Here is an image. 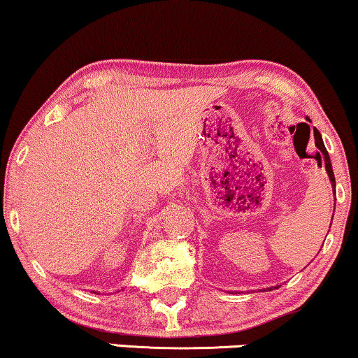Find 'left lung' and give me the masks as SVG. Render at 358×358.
<instances>
[{
  "instance_id": "obj_1",
  "label": "left lung",
  "mask_w": 358,
  "mask_h": 358,
  "mask_svg": "<svg viewBox=\"0 0 358 358\" xmlns=\"http://www.w3.org/2000/svg\"><path fill=\"white\" fill-rule=\"evenodd\" d=\"M307 121H310V119L307 117ZM314 138H315V145H317V148H319V151L322 152V156H324L325 171H327L329 179H330V184H332V192L335 194V176H334V171H332V162H330V156H329L327 149H325L324 141H322L320 132L317 131V129H314ZM334 209H335V207H334ZM332 219H334V215H332ZM329 231H330V229H329ZM273 289H277V287H273ZM267 290H272V287H271V289H267Z\"/></svg>"
}]
</instances>
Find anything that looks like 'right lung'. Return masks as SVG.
I'll return each mask as SVG.
<instances>
[{"label":"right lung","mask_w":358,"mask_h":358,"mask_svg":"<svg viewBox=\"0 0 358 358\" xmlns=\"http://www.w3.org/2000/svg\"><path fill=\"white\" fill-rule=\"evenodd\" d=\"M94 294H96V292H94Z\"/></svg>","instance_id":"obj_1"}]
</instances>
